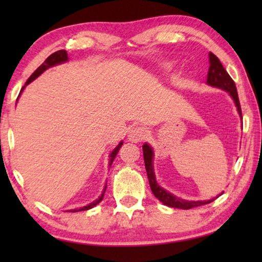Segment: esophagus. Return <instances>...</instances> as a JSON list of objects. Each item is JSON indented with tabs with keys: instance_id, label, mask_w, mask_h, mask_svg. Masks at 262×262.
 <instances>
[{
	"instance_id": "obj_1",
	"label": "esophagus",
	"mask_w": 262,
	"mask_h": 262,
	"mask_svg": "<svg viewBox=\"0 0 262 262\" xmlns=\"http://www.w3.org/2000/svg\"><path fill=\"white\" fill-rule=\"evenodd\" d=\"M146 136H148V131H146L144 127L136 126L128 132V139H130V142L132 143H138V142L144 141Z\"/></svg>"
}]
</instances>
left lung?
Segmentation results:
<instances>
[{
	"instance_id": "left-lung-1",
	"label": "left lung",
	"mask_w": 262,
	"mask_h": 262,
	"mask_svg": "<svg viewBox=\"0 0 262 262\" xmlns=\"http://www.w3.org/2000/svg\"><path fill=\"white\" fill-rule=\"evenodd\" d=\"M209 56H210V68H209V73H207V83L210 85H213V87L222 88L224 89V91L229 92V94H230L232 96V99H234L239 116L242 117L241 105H239L237 89H236L234 80H232L230 75L227 73V70H225L224 67L222 66L221 60L218 59V57L216 55H213L212 52H210ZM143 155H144L145 169H146V174H148L150 188H151L154 195H155L161 203H163L164 205L169 207H177V209L189 210V209H193V207L205 205V204H209L214 200V199H211V200H207V202H186V200L177 198L175 195L170 194L169 192L164 191L163 188H161L160 186L157 185V182L155 180V174H154V169H152L154 154H152V149L150 148L148 144L143 145Z\"/></svg>"
}]
</instances>
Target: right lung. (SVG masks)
<instances>
[{"label":"right lung","mask_w":262,"mask_h":262,"mask_svg":"<svg viewBox=\"0 0 262 262\" xmlns=\"http://www.w3.org/2000/svg\"><path fill=\"white\" fill-rule=\"evenodd\" d=\"M68 60V55H67V51L66 50H59V51H57V52H55V53H52V55H50L48 58L45 59V62L41 64L40 67L38 68L37 70L34 71L33 74L31 75L30 76V78H28L27 80V82H26V84H28L30 83V82H32L34 80V78H37L39 75H40L42 71L44 70H46L48 69V68H50V67H53V66H56V64H59V63H63V62H67ZM24 88L25 87H23V89H21V92L24 91ZM20 92V93H21ZM121 145H123V142L120 143L119 145L117 146L116 149L113 150L112 151V154H111V160H110V164L113 162V160L116 159V156H117V154L119 152V149L121 148ZM106 187H107V185H106ZM106 187H105V191H106ZM105 191H103V193L101 194V196H100V198L98 199V200H95L94 203H92V204H89V205H87V206H83L82 207V209H76V210H71V212H77V211H85V210H89V209H92V207H94L95 205H98V204L101 202V200L103 199V194H105Z\"/></svg>","instance_id":"1"}]
</instances>
